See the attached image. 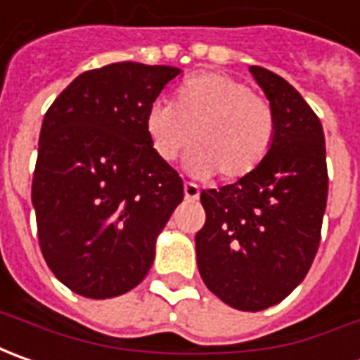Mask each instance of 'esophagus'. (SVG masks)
<instances>
[{"label": "esophagus", "instance_id": "1", "mask_svg": "<svg viewBox=\"0 0 360 360\" xmlns=\"http://www.w3.org/2000/svg\"><path fill=\"white\" fill-rule=\"evenodd\" d=\"M183 191H185V199H189V201L199 199V187L195 183H185L183 185Z\"/></svg>", "mask_w": 360, "mask_h": 360}]
</instances>
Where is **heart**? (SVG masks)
Returning <instances> with one entry per match:
<instances>
[{
    "label": "heart",
    "mask_w": 360,
    "mask_h": 360,
    "mask_svg": "<svg viewBox=\"0 0 360 360\" xmlns=\"http://www.w3.org/2000/svg\"><path fill=\"white\" fill-rule=\"evenodd\" d=\"M275 111L245 81L207 71L177 87L173 103L153 101L145 133L155 155L173 163L191 141L187 167L193 175L219 173L223 181L251 175L275 141Z\"/></svg>",
    "instance_id": "obj_1"
}]
</instances>
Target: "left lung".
Segmentation results:
<instances>
[{
  "mask_svg": "<svg viewBox=\"0 0 360 360\" xmlns=\"http://www.w3.org/2000/svg\"><path fill=\"white\" fill-rule=\"evenodd\" d=\"M249 69L275 111V141L251 175L201 191L205 225L195 247L209 291L233 309L263 311L281 303L313 265L328 175L315 111L277 73Z\"/></svg>",
  "mask_w": 360,
  "mask_h": 360,
  "instance_id": "1",
  "label": "left lung"
}]
</instances>
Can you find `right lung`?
<instances>
[{
    "instance_id": "obj_1",
    "label": "right lung",
    "mask_w": 360,
    "mask_h": 360,
    "mask_svg": "<svg viewBox=\"0 0 360 360\" xmlns=\"http://www.w3.org/2000/svg\"><path fill=\"white\" fill-rule=\"evenodd\" d=\"M179 69L111 63L81 73L47 109L32 201L47 266L68 289L111 299L137 287L183 179L151 149L145 113Z\"/></svg>"
}]
</instances>
